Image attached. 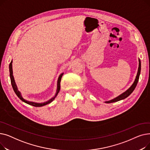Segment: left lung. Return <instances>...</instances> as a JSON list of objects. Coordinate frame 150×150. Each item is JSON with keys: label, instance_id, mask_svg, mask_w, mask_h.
Masks as SVG:
<instances>
[{"label": "left lung", "instance_id": "left-lung-1", "mask_svg": "<svg viewBox=\"0 0 150 150\" xmlns=\"http://www.w3.org/2000/svg\"><path fill=\"white\" fill-rule=\"evenodd\" d=\"M139 68H138V72H137V76H136V78L135 79V81L134 82V83L132 84V85L131 86V87L127 91H125V92H123V93H122L121 95H120L119 96H118L117 97L111 100H109L108 101H105V103H114V102H116V101H120L121 100H123V99H125L127 97H128L130 94L134 91V90L135 89L136 86L137 84V83L139 81V76H140V70H141V62H140V60L139 59Z\"/></svg>", "mask_w": 150, "mask_h": 150}]
</instances>
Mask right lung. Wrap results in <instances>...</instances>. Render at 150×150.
I'll use <instances>...</instances> for the list:
<instances>
[{
	"label": "right lung",
	"mask_w": 150,
	"mask_h": 150,
	"mask_svg": "<svg viewBox=\"0 0 150 150\" xmlns=\"http://www.w3.org/2000/svg\"><path fill=\"white\" fill-rule=\"evenodd\" d=\"M12 62L13 61H11V62L10 63V65H9V69H10V80H11V85H12V87H13V89L15 92V93L16 94L17 96L23 102H25V103H26L27 104H28L30 105H31V106H33L35 107H41V106H45L47 104H49L50 103H51V102H52V101L55 98V97H57V94L58 93V92H59V90H60V82H61V78H62V76L63 75V73L61 74L59 78H58V84H57V93H56V95H55V96L54 97H53L52 98H51L50 100H49L47 102H45V103H35V102H32V101H28L27 100H25V99H23L21 96V92L18 91V88L16 85V83H15V81H14V77H13V69H12Z\"/></svg>",
	"instance_id": "obj_1"
}]
</instances>
